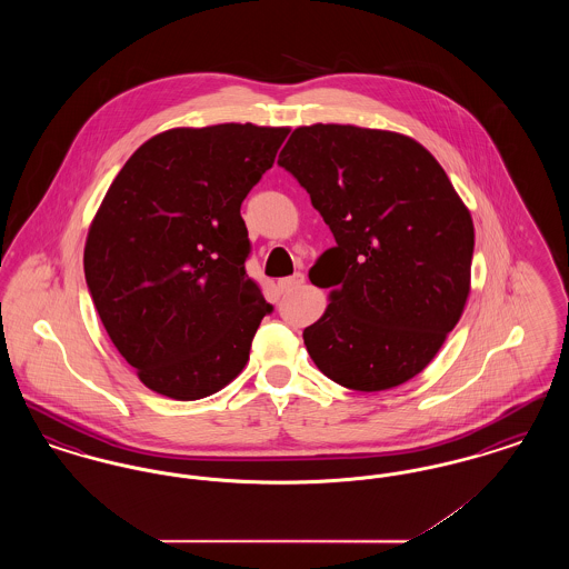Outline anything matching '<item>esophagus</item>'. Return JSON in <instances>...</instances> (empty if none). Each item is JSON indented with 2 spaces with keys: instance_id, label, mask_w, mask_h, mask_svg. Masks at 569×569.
Returning <instances> with one entry per match:
<instances>
[{
  "instance_id": "1",
  "label": "esophagus",
  "mask_w": 569,
  "mask_h": 569,
  "mask_svg": "<svg viewBox=\"0 0 569 569\" xmlns=\"http://www.w3.org/2000/svg\"><path fill=\"white\" fill-rule=\"evenodd\" d=\"M302 283H305V274L302 272H295V274H290V277L279 281V290L281 292H295Z\"/></svg>"
}]
</instances>
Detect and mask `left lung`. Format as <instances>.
Instances as JSON below:
<instances>
[{
	"label": "left lung",
	"instance_id": "obj_1",
	"mask_svg": "<svg viewBox=\"0 0 569 569\" xmlns=\"http://www.w3.org/2000/svg\"><path fill=\"white\" fill-rule=\"evenodd\" d=\"M337 247L309 272L332 288L302 330L326 378L378 392L418 376L469 297L473 221L433 156L407 136L356 126L297 128L279 153Z\"/></svg>",
	"mask_w": 569,
	"mask_h": 569
}]
</instances>
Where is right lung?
Returning a JSON list of instances; mask_svg holds the SVG:
<instances>
[{
    "mask_svg": "<svg viewBox=\"0 0 569 569\" xmlns=\"http://www.w3.org/2000/svg\"><path fill=\"white\" fill-rule=\"evenodd\" d=\"M288 128L221 123L153 136L114 177L84 244L98 316L140 381L196 401L243 371L272 311L244 271L241 204Z\"/></svg>",
    "mask_w": 569,
    "mask_h": 569,
    "instance_id": "right-lung-1",
    "label": "right lung"
}]
</instances>
